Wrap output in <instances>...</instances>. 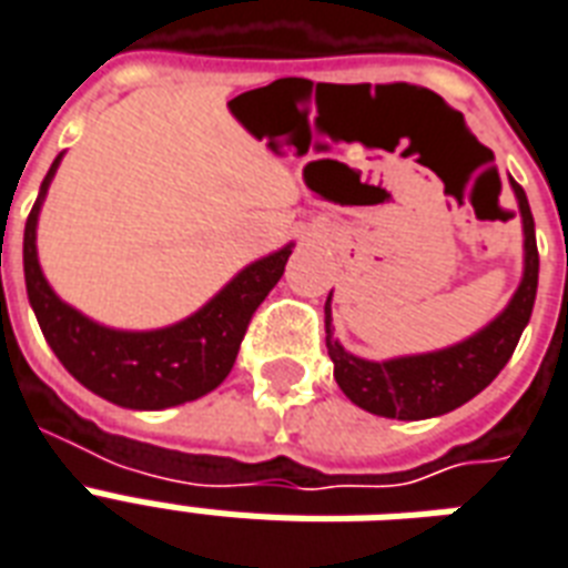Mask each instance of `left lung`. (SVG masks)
I'll return each instance as SVG.
<instances>
[{
  "label": "left lung",
  "mask_w": 568,
  "mask_h": 568,
  "mask_svg": "<svg viewBox=\"0 0 568 568\" xmlns=\"http://www.w3.org/2000/svg\"><path fill=\"white\" fill-rule=\"evenodd\" d=\"M516 192L521 231H525V272L509 305L500 311L480 332L465 337L459 344L444 346L435 353L399 355L388 362H367L346 353L332 328V293L325 298V346L334 364V379L355 406L379 417L397 420H424V417L447 415L471 397H477L491 379L504 371L509 355L536 302V281H539V252H536V231L525 189L509 178Z\"/></svg>",
  "instance_id": "8db88e82"
}]
</instances>
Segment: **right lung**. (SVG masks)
<instances>
[{"mask_svg": "<svg viewBox=\"0 0 568 568\" xmlns=\"http://www.w3.org/2000/svg\"><path fill=\"white\" fill-rule=\"evenodd\" d=\"M59 162L61 153L43 178L23 234L26 293L55 358L91 394L135 412L183 406L219 388L234 367L248 320L284 275L293 243L248 263L180 323L151 332L109 328L59 298L38 261V215Z\"/></svg>", "mask_w": 568, "mask_h": 568, "instance_id": "right-lung-1", "label": "right lung"}]
</instances>
